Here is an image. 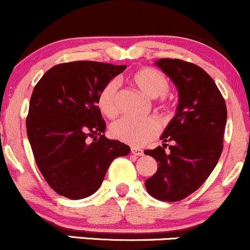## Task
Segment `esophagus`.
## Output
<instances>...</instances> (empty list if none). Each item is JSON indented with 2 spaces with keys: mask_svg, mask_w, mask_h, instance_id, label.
Returning a JSON list of instances; mask_svg holds the SVG:
<instances>
[{
  "mask_svg": "<svg viewBox=\"0 0 250 250\" xmlns=\"http://www.w3.org/2000/svg\"><path fill=\"white\" fill-rule=\"evenodd\" d=\"M131 152H132L134 156H143V155H144V151H143L142 148H139V147H132V148H131Z\"/></svg>",
  "mask_w": 250,
  "mask_h": 250,
  "instance_id": "1",
  "label": "esophagus"
}]
</instances>
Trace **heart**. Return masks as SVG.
<instances>
[{
	"label": "heart",
	"mask_w": 250,
	"mask_h": 250,
	"mask_svg": "<svg viewBox=\"0 0 250 250\" xmlns=\"http://www.w3.org/2000/svg\"><path fill=\"white\" fill-rule=\"evenodd\" d=\"M132 83L139 91L150 98H159L169 91V81L162 72L145 67L133 73ZM118 88L117 80H111L102 88L98 95V107L105 117L113 119L118 114ZM111 136L126 144L140 146L152 140L159 132V124L153 118L131 119L122 118L112 124Z\"/></svg>",
	"instance_id": "b5f03b06"
}]
</instances>
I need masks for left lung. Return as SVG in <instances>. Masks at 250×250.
Instances as JSON below:
<instances>
[{
	"label": "left lung",
	"mask_w": 250,
	"mask_h": 250,
	"mask_svg": "<svg viewBox=\"0 0 250 250\" xmlns=\"http://www.w3.org/2000/svg\"><path fill=\"white\" fill-rule=\"evenodd\" d=\"M155 64L177 88L178 106L161 136L163 146L144 151L158 163L145 188L157 200L177 202L196 191L215 169L223 150L227 106L215 81L197 64L178 59H159Z\"/></svg>",
	"instance_id": "1"
}]
</instances>
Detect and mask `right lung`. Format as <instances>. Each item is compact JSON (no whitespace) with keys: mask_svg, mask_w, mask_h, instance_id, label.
Segmentation results:
<instances>
[{"mask_svg":"<svg viewBox=\"0 0 250 250\" xmlns=\"http://www.w3.org/2000/svg\"><path fill=\"white\" fill-rule=\"evenodd\" d=\"M125 68L74 61L52 67L36 83L27 136L39 170L59 195L88 197L102 186L112 161L130 153L128 145L106 138L97 106L102 88Z\"/></svg>","mask_w":250,"mask_h":250,"instance_id":"add662e5","label":"right lung"}]
</instances>
